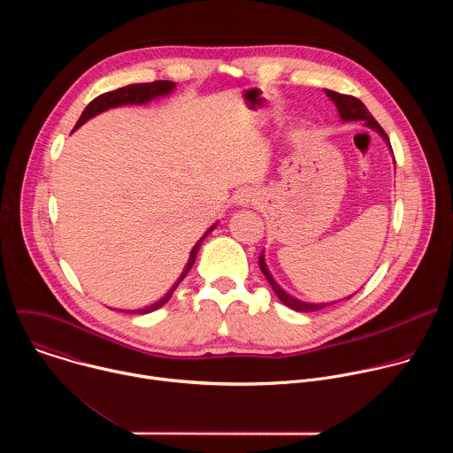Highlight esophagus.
Instances as JSON below:
<instances>
[{"mask_svg":"<svg viewBox=\"0 0 453 453\" xmlns=\"http://www.w3.org/2000/svg\"><path fill=\"white\" fill-rule=\"evenodd\" d=\"M256 197H257V193L252 188H242L234 193V203L238 206H249V204H254Z\"/></svg>","mask_w":453,"mask_h":453,"instance_id":"1","label":"esophagus"}]
</instances>
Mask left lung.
Instances as JSON below:
<instances>
[{"mask_svg":"<svg viewBox=\"0 0 453 453\" xmlns=\"http://www.w3.org/2000/svg\"><path fill=\"white\" fill-rule=\"evenodd\" d=\"M326 95L335 102V105H337V109H339V114H341V118H342L344 121L362 119V121H365L367 127L374 128V131L380 133V136H381L387 143H389V136L385 134V131L380 127V123L372 118V114L367 111V107H365L358 98H355V96H351V95L335 93V91H330V89H326ZM389 147H391V143H389ZM257 262H260V269H262L264 276L267 278V281L271 283V287H273V290L276 292V296H278V297L281 299V303L287 304L288 308H292V310H296V311H315V310L330 306L328 303H326V304H311V303H304V301H299V299L292 297V296L287 294L281 287H278V283L273 280V276H271V273H269V269H267V265H265L264 254L260 256V260H257ZM349 297H351V296H349ZM332 304H334V303H332Z\"/></svg>","mask_w":453,"mask_h":453,"instance_id":"8db88e82","label":"left lung"}]
</instances>
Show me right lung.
<instances>
[{"mask_svg":"<svg viewBox=\"0 0 453 453\" xmlns=\"http://www.w3.org/2000/svg\"><path fill=\"white\" fill-rule=\"evenodd\" d=\"M175 88V84L173 82H170V81H156V82H149V84H131V86H125V88H119V89H116V91H109V93H104V95H100V96H96L93 102H89V105L84 109V112H82V116L79 118V121H77V125H75V128H79L82 123H86L89 118H93V116H96V114H100V112H104V111H107V109H111V107H118V105H127V104H145V102H150L152 98H157V96H163V95H168L172 89ZM73 128V131H75ZM215 229V226H211L206 233H204V236L196 243V247L191 249V252H189V257H188V264H186V267H184V271H182V274L179 276V280L173 283V287L161 297V299H157L156 303H152V304H149L147 308H142V310H136L138 313H149V311H154V310H157V308H161L163 304H166L168 303V299L172 297V294H173V290L177 288V285L186 278V274H188V271L191 269V265L196 264V257H197V252H199V247H201V243H203V240L211 233ZM134 311V313H136Z\"/></svg>","mask_w":453,"mask_h":453,"instance_id":"right-lung-1","label":"right lung"}]
</instances>
